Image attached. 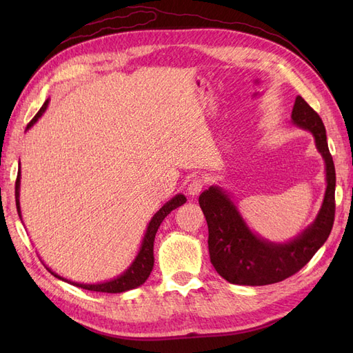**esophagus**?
Listing matches in <instances>:
<instances>
[{
  "instance_id": "obj_1",
  "label": "esophagus",
  "mask_w": 353,
  "mask_h": 353,
  "mask_svg": "<svg viewBox=\"0 0 353 353\" xmlns=\"http://www.w3.org/2000/svg\"><path fill=\"white\" fill-rule=\"evenodd\" d=\"M203 185H205V183H203V179L196 176L190 181V184L187 187V193L191 196V197H196L200 194V191L203 190Z\"/></svg>"
}]
</instances>
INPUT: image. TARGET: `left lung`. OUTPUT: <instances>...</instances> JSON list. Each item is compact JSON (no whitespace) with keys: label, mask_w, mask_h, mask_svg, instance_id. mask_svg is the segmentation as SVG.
I'll return each mask as SVG.
<instances>
[{"label":"left lung","mask_w":353,"mask_h":353,"mask_svg":"<svg viewBox=\"0 0 353 353\" xmlns=\"http://www.w3.org/2000/svg\"><path fill=\"white\" fill-rule=\"evenodd\" d=\"M292 121L314 135L315 145L325 162L327 190L323 206L315 221L296 239L287 243H271L250 231L237 206L221 187L212 185L203 191L199 205L209 228L210 262L228 283L266 285L288 279L312 259L333 228L336 170L324 123L301 95L296 97Z\"/></svg>","instance_id":"1"}]
</instances>
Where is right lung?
<instances>
[{
    "mask_svg": "<svg viewBox=\"0 0 353 353\" xmlns=\"http://www.w3.org/2000/svg\"><path fill=\"white\" fill-rule=\"evenodd\" d=\"M50 100H46V103L42 104V108L39 109V112L35 114L34 119H32L26 130L34 125L39 117L42 116L47 110V105H48ZM19 190H20V169L17 172V179H16V206H17V213L20 219H22V215H20V201H19ZM187 201L184 194H176L174 199H170L168 203L160 208L157 210V213H154V216L152 218L150 223H148L147 231L144 234V239H143V244H141V249L138 252L135 261L132 262V265L128 268L122 275L116 276L114 280L110 281H105V283H99V284H81V283H73V281H68L66 279H61L60 275H57L56 272H52L50 268H47L52 275L56 276L59 280L63 281H68L73 285L85 288V290H91V292H101V293H123L128 290H132V288L141 285L145 283V280L148 279V275H150L152 270H153V265H154V256H153V245H154V237H156V232L160 227V223L162 221L169 215L170 212L174 209L179 208L181 205H184Z\"/></svg>",
    "mask_w": 353,
    "mask_h": 353,
    "instance_id": "right-lung-1",
    "label": "right lung"
}]
</instances>
